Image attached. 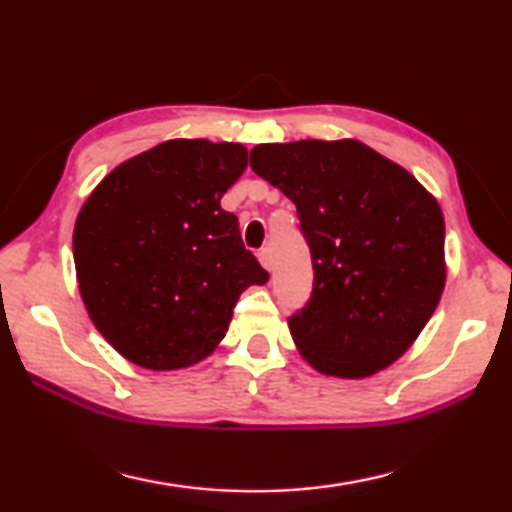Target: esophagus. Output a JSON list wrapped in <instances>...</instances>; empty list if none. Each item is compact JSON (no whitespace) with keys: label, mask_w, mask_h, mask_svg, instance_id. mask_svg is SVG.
<instances>
[{"label":"esophagus","mask_w":512,"mask_h":512,"mask_svg":"<svg viewBox=\"0 0 512 512\" xmlns=\"http://www.w3.org/2000/svg\"><path fill=\"white\" fill-rule=\"evenodd\" d=\"M257 257H259V264H262L264 268H266V271H271V268H273V253H271V248H262V250H259V253H257Z\"/></svg>","instance_id":"obj_1"}]
</instances>
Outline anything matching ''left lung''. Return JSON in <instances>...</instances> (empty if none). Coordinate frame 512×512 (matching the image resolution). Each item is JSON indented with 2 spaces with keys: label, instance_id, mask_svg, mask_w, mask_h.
I'll list each match as a JSON object with an SVG mask.
<instances>
[{
  "label": "left lung",
  "instance_id": "8db88e82",
  "mask_svg": "<svg viewBox=\"0 0 512 512\" xmlns=\"http://www.w3.org/2000/svg\"><path fill=\"white\" fill-rule=\"evenodd\" d=\"M259 178L291 198L314 291L289 318L311 368L363 379L395 363L443 296L445 219L413 173L359 140L259 144Z\"/></svg>",
  "mask_w": 512,
  "mask_h": 512
}]
</instances>
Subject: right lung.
Here are the masks:
<instances>
[{
    "label": "right lung",
    "mask_w": 512,
    "mask_h": 512,
    "mask_svg": "<svg viewBox=\"0 0 512 512\" xmlns=\"http://www.w3.org/2000/svg\"><path fill=\"white\" fill-rule=\"evenodd\" d=\"M246 167L244 144L169 140L121 162L83 203L72 239L83 305L135 366L210 357L241 293L268 282L221 207Z\"/></svg>",
    "instance_id": "1"
}]
</instances>
